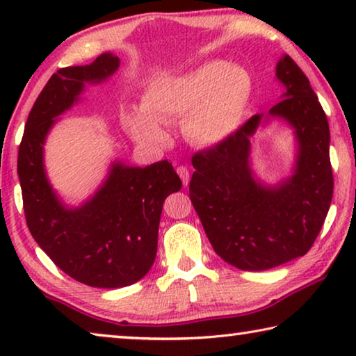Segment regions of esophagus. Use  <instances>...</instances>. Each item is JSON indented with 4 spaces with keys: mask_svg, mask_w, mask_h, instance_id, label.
Returning <instances> with one entry per match:
<instances>
[{
    "mask_svg": "<svg viewBox=\"0 0 356 356\" xmlns=\"http://www.w3.org/2000/svg\"><path fill=\"white\" fill-rule=\"evenodd\" d=\"M177 174L180 176V179H182V184H184L185 186L188 185V182H190V171H188V168L179 166V168H177Z\"/></svg>",
    "mask_w": 356,
    "mask_h": 356,
    "instance_id": "obj_1",
    "label": "esophagus"
}]
</instances>
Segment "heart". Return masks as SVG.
<instances>
[{"label":"heart","mask_w":356,"mask_h":356,"mask_svg":"<svg viewBox=\"0 0 356 356\" xmlns=\"http://www.w3.org/2000/svg\"><path fill=\"white\" fill-rule=\"evenodd\" d=\"M254 83L242 65L209 61L184 74L149 84L141 97V111H131L127 127L138 143L161 146L168 131L182 117V134L200 147L227 141L243 124Z\"/></svg>","instance_id":"b5f03b06"}]
</instances>
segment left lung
Returning a JSON list of instances; mask_svg holds the SVG:
<instances>
[{
    "label": "left lung",
    "mask_w": 356,
    "mask_h": 356,
    "mask_svg": "<svg viewBox=\"0 0 356 356\" xmlns=\"http://www.w3.org/2000/svg\"><path fill=\"white\" fill-rule=\"evenodd\" d=\"M281 102L256 114L220 146L193 156L190 200L209 242L222 261L262 272L305 256L321 232L333 197L330 127L308 76L289 55L276 64ZM281 118L293 129V174L265 184L250 168V140L259 124Z\"/></svg>",
    "instance_id": "1"
}]
</instances>
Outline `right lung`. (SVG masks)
Returning <instances> with one entry per match:
<instances>
[{
    "label": "right lung",
    "instance_id": "right-lung-1",
    "mask_svg": "<svg viewBox=\"0 0 356 356\" xmlns=\"http://www.w3.org/2000/svg\"><path fill=\"white\" fill-rule=\"evenodd\" d=\"M119 64L108 51L91 64L53 74L29 111L17 163L26 225L35 242L70 278L104 289L135 284L147 275L163 202L182 188L168 160L146 168L114 160L97 191L80 206H67L53 190L44 163L48 134L80 102L86 84L106 81Z\"/></svg>",
    "mask_w": 356,
    "mask_h": 356
}]
</instances>
